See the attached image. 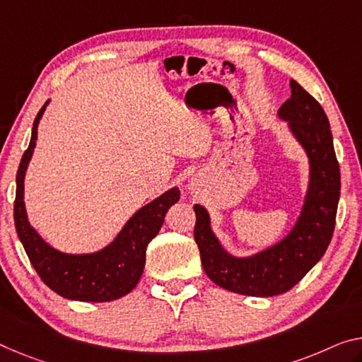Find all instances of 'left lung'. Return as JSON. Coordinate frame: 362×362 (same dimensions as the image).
Masks as SVG:
<instances>
[{
  "mask_svg": "<svg viewBox=\"0 0 362 362\" xmlns=\"http://www.w3.org/2000/svg\"><path fill=\"white\" fill-rule=\"evenodd\" d=\"M291 97L278 110L308 157V187L291 230L280 241L251 255L226 251L215 235L209 210L194 205L196 239L205 274L223 290L244 296L269 298L290 291L319 262L329 247L340 200V166L324 108L296 81Z\"/></svg>",
  "mask_w": 362,
  "mask_h": 362,
  "instance_id": "1",
  "label": "left lung"
}]
</instances>
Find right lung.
<instances>
[{"instance_id":"obj_1","label":"right lung","mask_w":362,"mask_h":362,"mask_svg":"<svg viewBox=\"0 0 362 362\" xmlns=\"http://www.w3.org/2000/svg\"><path fill=\"white\" fill-rule=\"evenodd\" d=\"M49 100L38 111L32 127L29 148L22 155L16 176L14 223L33 269L54 293L72 301L107 303L134 290L146 267L148 243L157 236L171 205L180 200V189H168L162 196L142 205L126 221L107 246L93 252H64L53 247L30 225L24 202L25 173L37 144V131Z\"/></svg>"}]
</instances>
